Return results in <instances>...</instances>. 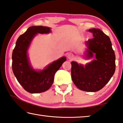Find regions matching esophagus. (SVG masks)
Returning <instances> with one entry per match:
<instances>
[{"label": "esophagus", "mask_w": 123, "mask_h": 123, "mask_svg": "<svg viewBox=\"0 0 123 123\" xmlns=\"http://www.w3.org/2000/svg\"><path fill=\"white\" fill-rule=\"evenodd\" d=\"M67 57L69 59H72L73 57V55L72 54H68L67 55Z\"/></svg>", "instance_id": "esophagus-1"}]
</instances>
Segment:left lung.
<instances>
[{
	"instance_id": "1",
	"label": "left lung",
	"mask_w": 123,
	"mask_h": 123,
	"mask_svg": "<svg viewBox=\"0 0 123 123\" xmlns=\"http://www.w3.org/2000/svg\"><path fill=\"white\" fill-rule=\"evenodd\" d=\"M88 31L94 38L86 43L87 58L95 56L96 59L84 67L72 61L71 75L75 85L80 90L94 92L100 90L109 82L116 69V56L109 37L99 29Z\"/></svg>"
}]
</instances>
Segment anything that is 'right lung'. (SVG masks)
Wrapping results in <instances>:
<instances>
[{"instance_id": "add662e5", "label": "right lung", "mask_w": 123, "mask_h": 123, "mask_svg": "<svg viewBox=\"0 0 123 123\" xmlns=\"http://www.w3.org/2000/svg\"><path fill=\"white\" fill-rule=\"evenodd\" d=\"M50 31V28L47 26L29 27L18 37L12 52L13 74L25 90L30 93L44 92L50 88L55 73L66 60V57H62L39 71L35 70L30 66L27 52L32 39L37 34H48Z\"/></svg>"}]
</instances>
